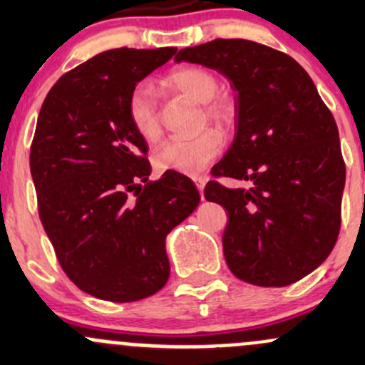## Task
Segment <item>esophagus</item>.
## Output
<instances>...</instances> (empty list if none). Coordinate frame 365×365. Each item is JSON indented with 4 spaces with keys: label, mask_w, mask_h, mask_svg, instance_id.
I'll use <instances>...</instances> for the list:
<instances>
[{
    "label": "esophagus",
    "mask_w": 365,
    "mask_h": 365,
    "mask_svg": "<svg viewBox=\"0 0 365 365\" xmlns=\"http://www.w3.org/2000/svg\"><path fill=\"white\" fill-rule=\"evenodd\" d=\"M192 180H194V183H196L197 190H200L201 197H203V200H205V196H203V190H205V185H206V176H194Z\"/></svg>",
    "instance_id": "obj_1"
}]
</instances>
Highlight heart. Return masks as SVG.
I'll use <instances>...</instances> for the list:
<instances>
[{
    "label": "heart",
    "instance_id": "heart-1",
    "mask_svg": "<svg viewBox=\"0 0 365 365\" xmlns=\"http://www.w3.org/2000/svg\"><path fill=\"white\" fill-rule=\"evenodd\" d=\"M165 83L190 101L203 104V114L208 121L224 125L233 116V108L227 101L217 97L219 81L201 67H183L168 76ZM132 127L146 141H153L160 134L157 102L152 86L141 83L132 90L127 104ZM222 150V138L215 130H205L194 138H173L157 148L155 165L159 171H176L182 175H200Z\"/></svg>",
    "mask_w": 365,
    "mask_h": 365
}]
</instances>
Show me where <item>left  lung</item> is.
<instances>
[{
  "label": "left lung",
  "mask_w": 365,
  "mask_h": 365,
  "mask_svg": "<svg viewBox=\"0 0 365 365\" xmlns=\"http://www.w3.org/2000/svg\"><path fill=\"white\" fill-rule=\"evenodd\" d=\"M175 61L217 70L237 91L235 139L212 173L251 187L205 189L230 217L227 267L264 288L300 281L329 257L341 227L346 168L332 113L309 73L263 43L217 38L182 49Z\"/></svg>",
  "instance_id": "obj_1"
}]
</instances>
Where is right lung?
Wrapping results in <instances>:
<instances>
[{
  "label": "right lung",
  "instance_id": "right-lung-1",
  "mask_svg": "<svg viewBox=\"0 0 365 365\" xmlns=\"http://www.w3.org/2000/svg\"><path fill=\"white\" fill-rule=\"evenodd\" d=\"M176 53L111 49L61 76L43 101L29 169L38 215L70 281L91 297L135 302L169 279L165 237L200 205L192 180L157 182L127 104Z\"/></svg>",
  "mask_w": 365,
  "mask_h": 365
}]
</instances>
